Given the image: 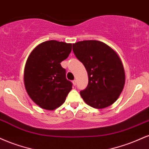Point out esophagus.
<instances>
[{"label":"esophagus","instance_id":"obj_1","mask_svg":"<svg viewBox=\"0 0 149 149\" xmlns=\"http://www.w3.org/2000/svg\"><path fill=\"white\" fill-rule=\"evenodd\" d=\"M72 84H73V85H74V86H76V84H77L76 80H73V81H72Z\"/></svg>","mask_w":149,"mask_h":149}]
</instances>
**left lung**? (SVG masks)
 Segmentation results:
<instances>
[{
    "mask_svg": "<svg viewBox=\"0 0 149 149\" xmlns=\"http://www.w3.org/2000/svg\"><path fill=\"white\" fill-rule=\"evenodd\" d=\"M72 50L88 73V86L80 91L84 101L95 109L111 105L125 85V70L118 54L97 40L77 42L72 44Z\"/></svg>",
    "mask_w": 149,
    "mask_h": 149,
    "instance_id": "obj_1",
    "label": "left lung"
}]
</instances>
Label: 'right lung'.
<instances>
[{"instance_id":"right-lung-1","label":"right lung","mask_w":149,"mask_h":149,"mask_svg":"<svg viewBox=\"0 0 149 149\" xmlns=\"http://www.w3.org/2000/svg\"><path fill=\"white\" fill-rule=\"evenodd\" d=\"M71 51V43L49 40L38 45L30 54L24 68V85L31 100L42 109L59 107L72 88L61 65Z\"/></svg>"}]
</instances>
